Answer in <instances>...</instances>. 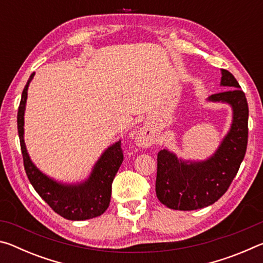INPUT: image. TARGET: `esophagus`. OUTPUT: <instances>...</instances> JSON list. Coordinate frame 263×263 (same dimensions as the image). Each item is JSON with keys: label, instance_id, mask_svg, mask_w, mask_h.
<instances>
[{"label": "esophagus", "instance_id": "34e87169", "mask_svg": "<svg viewBox=\"0 0 263 263\" xmlns=\"http://www.w3.org/2000/svg\"><path fill=\"white\" fill-rule=\"evenodd\" d=\"M137 140L140 146H149L154 142V136L149 128H142L138 135Z\"/></svg>", "mask_w": 263, "mask_h": 263}]
</instances>
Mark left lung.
I'll return each mask as SVG.
<instances>
[{
	"mask_svg": "<svg viewBox=\"0 0 263 263\" xmlns=\"http://www.w3.org/2000/svg\"><path fill=\"white\" fill-rule=\"evenodd\" d=\"M220 86L226 91L209 96L232 108V124L219 147L204 161L179 159L168 149L158 153L157 197L173 210L190 211L211 205L229 189L247 148L248 104L245 92L229 70L221 69Z\"/></svg>",
	"mask_w": 263,
	"mask_h": 263,
	"instance_id": "obj_1",
	"label": "left lung"
}]
</instances>
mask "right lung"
I'll list each match as a JSON object with an SVG mask.
<instances>
[{"label": "right lung", "instance_id": "right-lung-1", "mask_svg": "<svg viewBox=\"0 0 263 263\" xmlns=\"http://www.w3.org/2000/svg\"><path fill=\"white\" fill-rule=\"evenodd\" d=\"M34 73L30 75L17 114V127L23 154L24 168L30 183L52 210L68 220H86L99 217L108 209L111 198V184L123 162L121 140L115 142L101 155L87 180L80 183H61L42 173L31 161L24 142V112L28 88Z\"/></svg>", "mask_w": 263, "mask_h": 263}]
</instances>
